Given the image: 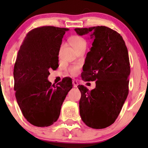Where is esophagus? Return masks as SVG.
<instances>
[{
    "mask_svg": "<svg viewBox=\"0 0 148 148\" xmlns=\"http://www.w3.org/2000/svg\"><path fill=\"white\" fill-rule=\"evenodd\" d=\"M72 84H73L74 87H77V86H78V82H77L76 79H74L73 81H72Z\"/></svg>",
    "mask_w": 148,
    "mask_h": 148,
    "instance_id": "34e87169",
    "label": "esophagus"
}]
</instances>
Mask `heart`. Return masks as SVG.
<instances>
[{"mask_svg": "<svg viewBox=\"0 0 148 148\" xmlns=\"http://www.w3.org/2000/svg\"><path fill=\"white\" fill-rule=\"evenodd\" d=\"M71 42L72 44V46L74 49L79 47V46H82L84 44H86V42L85 40L81 36H74L71 38ZM79 71V67L78 66H72L69 69V72H71L72 74L76 75L78 73Z\"/></svg>", "mask_w": 148, "mask_h": 148, "instance_id": "heart-1", "label": "heart"}]
</instances>
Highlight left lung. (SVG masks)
<instances>
[{"label": "left lung", "instance_id": "8db88e82", "mask_svg": "<svg viewBox=\"0 0 148 148\" xmlns=\"http://www.w3.org/2000/svg\"><path fill=\"white\" fill-rule=\"evenodd\" d=\"M79 36L91 32L93 39L85 61L84 81H96V87L89 91L77 86L81 92L79 114L86 125L104 129L113 124L129 94L131 72L128 50L118 32L105 26L76 28Z\"/></svg>", "mask_w": 148, "mask_h": 148}]
</instances>
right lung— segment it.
Returning <instances> with one entry per match:
<instances>
[{
    "label": "right lung",
    "instance_id": "right-lung-1",
    "mask_svg": "<svg viewBox=\"0 0 148 148\" xmlns=\"http://www.w3.org/2000/svg\"><path fill=\"white\" fill-rule=\"evenodd\" d=\"M66 28L44 26L27 34L14 65V90L22 114L30 123L48 127L58 119L61 106L72 88L65 77L56 86L47 79L49 70L59 66V52Z\"/></svg>",
    "mask_w": 148,
    "mask_h": 148
}]
</instances>
